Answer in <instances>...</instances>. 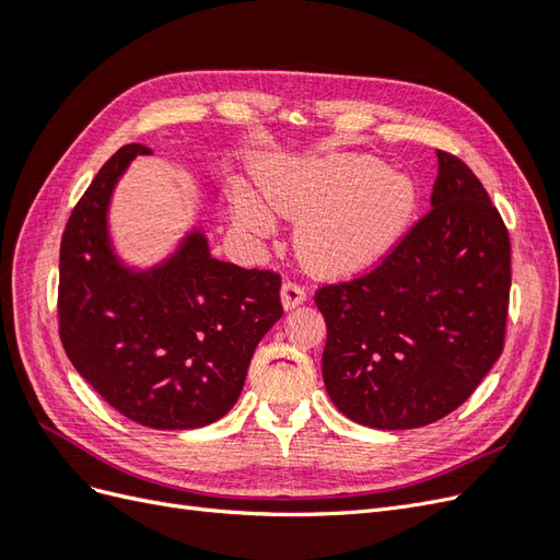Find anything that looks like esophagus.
Returning <instances> with one entry per match:
<instances>
[{"instance_id": "esophagus-1", "label": "esophagus", "mask_w": 560, "mask_h": 560, "mask_svg": "<svg viewBox=\"0 0 560 560\" xmlns=\"http://www.w3.org/2000/svg\"><path fill=\"white\" fill-rule=\"evenodd\" d=\"M280 296H282V306H284V311H292V308L301 306L303 301H306V290H303V287H301L299 282H294V280H287V282L282 284Z\"/></svg>"}]
</instances>
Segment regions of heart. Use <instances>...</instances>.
Here are the masks:
<instances>
[{"label": "heart", "instance_id": "obj_1", "mask_svg": "<svg viewBox=\"0 0 560 560\" xmlns=\"http://www.w3.org/2000/svg\"><path fill=\"white\" fill-rule=\"evenodd\" d=\"M261 196L282 217H303L299 249L322 273H343L376 261L409 224L416 189L409 177L387 173L371 156L327 154L270 163L259 177ZM233 222L243 233H273V217L257 194L235 186Z\"/></svg>", "mask_w": 560, "mask_h": 560}]
</instances>
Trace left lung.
<instances>
[{"label": "left lung", "mask_w": 560, "mask_h": 560, "mask_svg": "<svg viewBox=\"0 0 560 560\" xmlns=\"http://www.w3.org/2000/svg\"><path fill=\"white\" fill-rule=\"evenodd\" d=\"M432 208L369 273L325 284L322 376L336 409L376 430L448 416L498 362L512 245L483 184L436 151Z\"/></svg>", "instance_id": "8db88e82"}]
</instances>
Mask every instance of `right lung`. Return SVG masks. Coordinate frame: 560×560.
Masks as SVG:
<instances>
[{"label": "right lung", "instance_id": "1", "mask_svg": "<svg viewBox=\"0 0 560 560\" xmlns=\"http://www.w3.org/2000/svg\"><path fill=\"white\" fill-rule=\"evenodd\" d=\"M138 154L149 149H118L65 226L60 341L79 374L121 416L154 430H194L238 401L254 350L282 317V280L273 270L214 259L198 229L154 268L121 264L107 210Z\"/></svg>", "mask_w": 560, "mask_h": 560}]
</instances>
